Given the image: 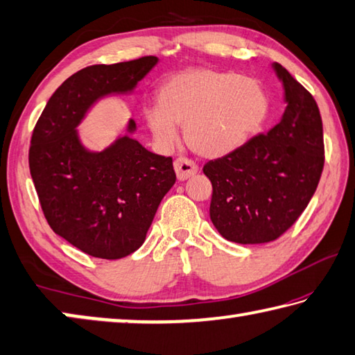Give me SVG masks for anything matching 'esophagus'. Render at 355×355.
<instances>
[{
  "mask_svg": "<svg viewBox=\"0 0 355 355\" xmlns=\"http://www.w3.org/2000/svg\"><path fill=\"white\" fill-rule=\"evenodd\" d=\"M173 169H175L178 180H186L199 172V166L194 161L184 158V156H180V158L173 161Z\"/></svg>",
  "mask_w": 355,
  "mask_h": 355,
  "instance_id": "1",
  "label": "esophagus"
}]
</instances>
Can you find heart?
Here are the masks:
<instances>
[{"instance_id": "heart-1", "label": "heart", "mask_w": 355, "mask_h": 355, "mask_svg": "<svg viewBox=\"0 0 355 355\" xmlns=\"http://www.w3.org/2000/svg\"><path fill=\"white\" fill-rule=\"evenodd\" d=\"M268 114L269 97L260 81L233 71L194 69L167 78L158 103L144 111V119L159 148L175 146L182 125L194 152L219 158L254 137Z\"/></svg>"}]
</instances>
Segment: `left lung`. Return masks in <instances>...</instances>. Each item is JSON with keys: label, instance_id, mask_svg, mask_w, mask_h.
<instances>
[{"label": "left lung", "instance_id": "obj_1", "mask_svg": "<svg viewBox=\"0 0 355 355\" xmlns=\"http://www.w3.org/2000/svg\"><path fill=\"white\" fill-rule=\"evenodd\" d=\"M272 67L285 91V112L266 135L211 159L209 218L228 241L261 244L290 228L313 197L324 167L322 120L315 98L285 67Z\"/></svg>", "mask_w": 355, "mask_h": 355}]
</instances>
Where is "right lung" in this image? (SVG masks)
Returning <instances> with one entry per match:
<instances>
[{
  "label": "right lung",
  "instance_id": "1",
  "mask_svg": "<svg viewBox=\"0 0 355 355\" xmlns=\"http://www.w3.org/2000/svg\"><path fill=\"white\" fill-rule=\"evenodd\" d=\"M156 56L91 65L67 78L48 100L29 147V171L53 232L84 254L117 260L146 241L163 197L175 183L171 156L148 152L125 135L101 152L83 146L78 125L95 101L128 94Z\"/></svg>",
  "mask_w": 355,
  "mask_h": 355
}]
</instances>
